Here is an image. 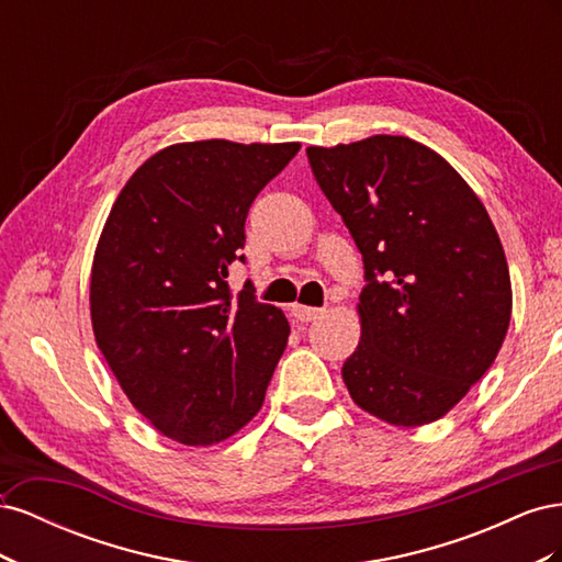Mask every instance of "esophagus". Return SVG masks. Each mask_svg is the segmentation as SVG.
<instances>
[{
  "mask_svg": "<svg viewBox=\"0 0 562 562\" xmlns=\"http://www.w3.org/2000/svg\"><path fill=\"white\" fill-rule=\"evenodd\" d=\"M293 316L300 323H312V321L323 316V310H318V307H304V304H293Z\"/></svg>",
  "mask_w": 562,
  "mask_h": 562,
  "instance_id": "34e87169",
  "label": "esophagus"
}]
</instances>
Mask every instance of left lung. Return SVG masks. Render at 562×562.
<instances>
[{
    "mask_svg": "<svg viewBox=\"0 0 562 562\" xmlns=\"http://www.w3.org/2000/svg\"><path fill=\"white\" fill-rule=\"evenodd\" d=\"M323 194L363 255L361 342L342 366L353 403L394 427L450 413L495 363L512 277L483 201L403 135L307 147Z\"/></svg>",
    "mask_w": 562,
    "mask_h": 562,
    "instance_id": "left-lung-1",
    "label": "left lung"
}]
</instances>
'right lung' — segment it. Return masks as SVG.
Returning <instances> with one entry per match:
<instances>
[{
	"instance_id": "1",
	"label": "right lung",
	"mask_w": 562,
	"mask_h": 562,
	"mask_svg": "<svg viewBox=\"0 0 562 562\" xmlns=\"http://www.w3.org/2000/svg\"><path fill=\"white\" fill-rule=\"evenodd\" d=\"M300 143H178L119 192L91 269V323L119 386L151 427L213 446L258 415L291 326L229 291L246 215Z\"/></svg>"
}]
</instances>
